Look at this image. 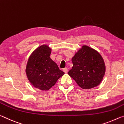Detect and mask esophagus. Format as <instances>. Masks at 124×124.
Returning a JSON list of instances; mask_svg holds the SVG:
<instances>
[{"instance_id":"esophagus-1","label":"esophagus","mask_w":124,"mask_h":124,"mask_svg":"<svg viewBox=\"0 0 124 124\" xmlns=\"http://www.w3.org/2000/svg\"><path fill=\"white\" fill-rule=\"evenodd\" d=\"M63 72L65 73H67V72H68V69H67V68H65L63 69Z\"/></svg>"}]
</instances>
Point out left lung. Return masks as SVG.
Returning a JSON list of instances; mask_svg holds the SVG:
<instances>
[{
  "instance_id": "8db88e82",
  "label": "left lung",
  "mask_w": 124,
  "mask_h": 124,
  "mask_svg": "<svg viewBox=\"0 0 124 124\" xmlns=\"http://www.w3.org/2000/svg\"><path fill=\"white\" fill-rule=\"evenodd\" d=\"M73 66L68 72L80 87L90 89L102 81L106 66L102 56L96 50L84 45L72 58Z\"/></svg>"
}]
</instances>
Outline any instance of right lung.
Returning <instances> with one entry per match:
<instances>
[{"instance_id": "1", "label": "right lung", "mask_w": 124, "mask_h": 124, "mask_svg": "<svg viewBox=\"0 0 124 124\" xmlns=\"http://www.w3.org/2000/svg\"><path fill=\"white\" fill-rule=\"evenodd\" d=\"M52 49L42 45L34 50L27 61L26 73L29 83L35 88L47 91L64 74L50 58Z\"/></svg>"}]
</instances>
